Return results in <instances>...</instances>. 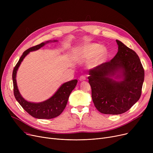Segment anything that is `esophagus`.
<instances>
[{"mask_svg":"<svg viewBox=\"0 0 153 153\" xmlns=\"http://www.w3.org/2000/svg\"><path fill=\"white\" fill-rule=\"evenodd\" d=\"M79 79L80 81H85V80L86 79V77H85V76H81V77H79Z\"/></svg>","mask_w":153,"mask_h":153,"instance_id":"34e87169","label":"esophagus"}]
</instances>
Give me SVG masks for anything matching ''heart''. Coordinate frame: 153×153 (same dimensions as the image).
Listing matches in <instances>:
<instances>
[{
  "label": "heart",
  "instance_id": "b5f03b06",
  "mask_svg": "<svg viewBox=\"0 0 153 153\" xmlns=\"http://www.w3.org/2000/svg\"><path fill=\"white\" fill-rule=\"evenodd\" d=\"M107 56L105 47L100 46L97 43H88L79 48L76 53V58L79 61H85L92 58L91 66H97L105 61Z\"/></svg>",
  "mask_w": 153,
  "mask_h": 153
}]
</instances>
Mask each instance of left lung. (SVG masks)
Segmentation results:
<instances>
[{
  "label": "left lung",
  "mask_w": 153,
  "mask_h": 153,
  "mask_svg": "<svg viewBox=\"0 0 153 153\" xmlns=\"http://www.w3.org/2000/svg\"><path fill=\"white\" fill-rule=\"evenodd\" d=\"M116 42L118 49L115 57L89 71L93 102L103 114L128 111L140 99L144 82V71L138 54L119 40Z\"/></svg>",
  "instance_id": "left-lung-1"
}]
</instances>
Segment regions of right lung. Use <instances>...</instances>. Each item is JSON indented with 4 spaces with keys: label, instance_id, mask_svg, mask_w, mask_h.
<instances>
[{
    "label": "right lung",
    "instance_id": "1",
    "mask_svg": "<svg viewBox=\"0 0 153 153\" xmlns=\"http://www.w3.org/2000/svg\"><path fill=\"white\" fill-rule=\"evenodd\" d=\"M50 42L51 41H47L45 43H42L36 46L31 47L25 51H24L17 64L15 66L12 73L13 93L16 100L18 101L20 105L28 114L38 119H51L59 116L65 108L69 95L71 92L76 87L77 83V79L72 80V81L64 83L51 97L39 103L28 102L22 97L19 91L17 81H16L17 72L21 62L30 52L39 50V48L45 46V44ZM53 42L57 41L54 40Z\"/></svg>",
    "mask_w": 153,
    "mask_h": 153
}]
</instances>
